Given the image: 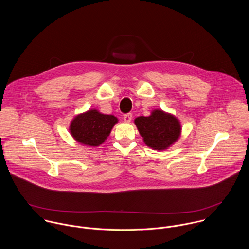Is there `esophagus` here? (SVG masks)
Returning a JSON list of instances; mask_svg holds the SVG:
<instances>
[{"mask_svg":"<svg viewBox=\"0 0 249 249\" xmlns=\"http://www.w3.org/2000/svg\"><path fill=\"white\" fill-rule=\"evenodd\" d=\"M131 119H132V114H131V113H127V114H125V115L124 116V122H126V123H129V122L131 121Z\"/></svg>","mask_w":249,"mask_h":249,"instance_id":"obj_1","label":"esophagus"}]
</instances>
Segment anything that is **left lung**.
Wrapping results in <instances>:
<instances>
[{
    "instance_id": "left-lung-1",
    "label": "left lung",
    "mask_w": 249,
    "mask_h": 249,
    "mask_svg": "<svg viewBox=\"0 0 249 249\" xmlns=\"http://www.w3.org/2000/svg\"><path fill=\"white\" fill-rule=\"evenodd\" d=\"M134 123L144 143L153 149H167L180 136L179 121L162 110H153L148 117H138Z\"/></svg>"
}]
</instances>
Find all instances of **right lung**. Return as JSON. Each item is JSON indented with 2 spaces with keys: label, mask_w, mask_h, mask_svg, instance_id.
<instances>
[{
  "label": "right lung",
  "mask_w": 249,
  "mask_h": 249,
  "mask_svg": "<svg viewBox=\"0 0 249 249\" xmlns=\"http://www.w3.org/2000/svg\"><path fill=\"white\" fill-rule=\"evenodd\" d=\"M118 119L113 115H105L96 109L77 115L70 125L74 140L91 146H98L107 140Z\"/></svg>",
  "instance_id": "obj_1"
}]
</instances>
